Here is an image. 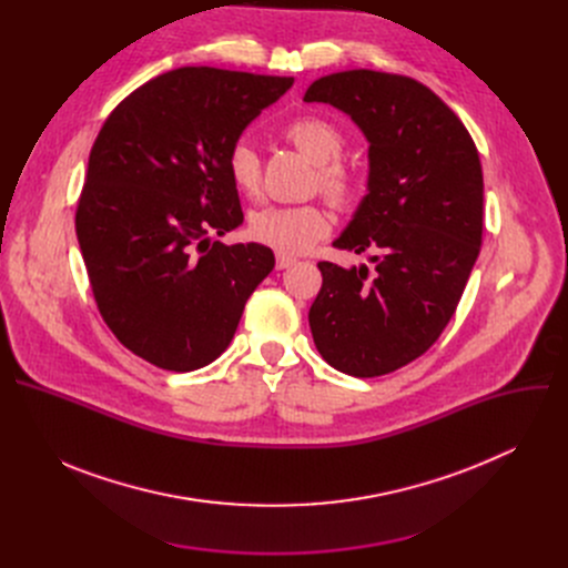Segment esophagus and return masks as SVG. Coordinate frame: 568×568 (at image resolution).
Returning a JSON list of instances; mask_svg holds the SVG:
<instances>
[{"label":"esophagus","instance_id":"1","mask_svg":"<svg viewBox=\"0 0 568 568\" xmlns=\"http://www.w3.org/2000/svg\"><path fill=\"white\" fill-rule=\"evenodd\" d=\"M296 263V258H292V256H285V254H278L276 256V267L278 270H287V267H292Z\"/></svg>","mask_w":568,"mask_h":568}]
</instances>
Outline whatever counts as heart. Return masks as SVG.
I'll return each mask as SVG.
<instances>
[{"instance_id": "heart-1", "label": "heart", "mask_w": 568, "mask_h": 568, "mask_svg": "<svg viewBox=\"0 0 568 568\" xmlns=\"http://www.w3.org/2000/svg\"><path fill=\"white\" fill-rule=\"evenodd\" d=\"M283 136L316 164V186L331 202L346 206L359 193V175L342 161L344 132L318 116H296ZM226 173L242 195H256L261 186V159L252 143L235 141L226 152ZM331 213L318 204H267L252 213L250 233L281 254H303L331 233Z\"/></svg>"}]
</instances>
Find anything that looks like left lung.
Masks as SVG:
<instances>
[{
  "mask_svg": "<svg viewBox=\"0 0 568 568\" xmlns=\"http://www.w3.org/2000/svg\"><path fill=\"white\" fill-rule=\"evenodd\" d=\"M303 101L346 112L371 143L368 193L333 247L371 252L375 267L321 261L310 331L333 368L386 375L425 355L456 312L480 252V159L463 121L409 75L339 71Z\"/></svg>",
  "mask_w": 568,
  "mask_h": 568,
  "instance_id": "obj_1",
  "label": "left lung"
}]
</instances>
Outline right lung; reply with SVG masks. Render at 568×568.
Returning <instances> with one entry per match:
<instances>
[{
  "mask_svg": "<svg viewBox=\"0 0 568 568\" xmlns=\"http://www.w3.org/2000/svg\"><path fill=\"white\" fill-rule=\"evenodd\" d=\"M294 83L215 67L161 73L105 119L75 206L97 307L136 357L175 373L217 359L274 270L265 245H222L242 224L226 152Z\"/></svg>",
  "mask_w": 568,
  "mask_h": 568,
  "instance_id": "add662e5",
  "label": "right lung"
}]
</instances>
